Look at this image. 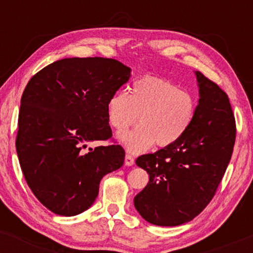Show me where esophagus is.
I'll return each mask as SVG.
<instances>
[{"label":"esophagus","instance_id":"34e87169","mask_svg":"<svg viewBox=\"0 0 253 253\" xmlns=\"http://www.w3.org/2000/svg\"><path fill=\"white\" fill-rule=\"evenodd\" d=\"M125 164H126L127 167H132V165L134 164V157L129 155V153H127L126 157H125Z\"/></svg>","mask_w":253,"mask_h":253}]
</instances>
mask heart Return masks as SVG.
Returning a JSON list of instances; mask_svg holds the SVG:
<instances>
[{"label": "heart", "instance_id": "1", "mask_svg": "<svg viewBox=\"0 0 253 253\" xmlns=\"http://www.w3.org/2000/svg\"><path fill=\"white\" fill-rule=\"evenodd\" d=\"M195 113L193 95L156 76L136 80L129 94L119 90L107 106L110 126L119 133L140 121L136 128L120 135L133 152L150 149L155 143L162 147L175 144L189 129Z\"/></svg>", "mask_w": 253, "mask_h": 253}]
</instances>
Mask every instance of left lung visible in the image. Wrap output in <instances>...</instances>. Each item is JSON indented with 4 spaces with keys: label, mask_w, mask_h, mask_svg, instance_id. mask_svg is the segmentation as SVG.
<instances>
[{
    "label": "left lung",
    "mask_w": 253,
    "mask_h": 253,
    "mask_svg": "<svg viewBox=\"0 0 253 253\" xmlns=\"http://www.w3.org/2000/svg\"><path fill=\"white\" fill-rule=\"evenodd\" d=\"M200 100L193 124L170 146L136 158L150 175L135 210L157 226L193 220L215 195L233 152L236 119L223 90L196 71Z\"/></svg>",
    "instance_id": "8db88e82"
}]
</instances>
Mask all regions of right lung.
I'll return each mask as SVG.
<instances>
[{
  "label": "right lung",
  "instance_id": "1",
  "mask_svg": "<svg viewBox=\"0 0 253 253\" xmlns=\"http://www.w3.org/2000/svg\"><path fill=\"white\" fill-rule=\"evenodd\" d=\"M130 69L110 58H65L45 66L24 90L16 152L28 187L47 210L72 216L95 201L104 175L123 167L125 150L112 143L107 106Z\"/></svg>",
  "mask_w": 253,
  "mask_h": 253
}]
</instances>
